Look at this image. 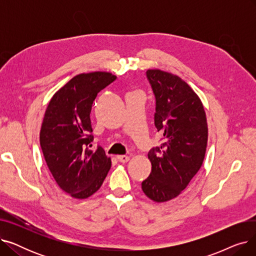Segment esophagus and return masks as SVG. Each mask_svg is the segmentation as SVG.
Returning a JSON list of instances; mask_svg holds the SVG:
<instances>
[{
	"label": "esophagus",
	"instance_id": "esophagus-1",
	"mask_svg": "<svg viewBox=\"0 0 256 256\" xmlns=\"http://www.w3.org/2000/svg\"><path fill=\"white\" fill-rule=\"evenodd\" d=\"M117 160L121 163H126L130 160V156H117Z\"/></svg>",
	"mask_w": 256,
	"mask_h": 256
}]
</instances>
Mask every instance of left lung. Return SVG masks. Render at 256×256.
Here are the masks:
<instances>
[{"label":"left lung","mask_w":256,"mask_h":256,"mask_svg":"<svg viewBox=\"0 0 256 256\" xmlns=\"http://www.w3.org/2000/svg\"><path fill=\"white\" fill-rule=\"evenodd\" d=\"M146 76L156 96L154 126L163 143L148 152L152 172L142 190L156 202H166L186 189L204 163L206 116L197 94L180 76L160 70H148Z\"/></svg>","instance_id":"obj_1"}]
</instances>
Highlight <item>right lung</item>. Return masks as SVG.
<instances>
[{
	"instance_id": "add662e5",
	"label": "right lung",
	"mask_w": 256,
	"mask_h": 256,
	"mask_svg": "<svg viewBox=\"0 0 256 256\" xmlns=\"http://www.w3.org/2000/svg\"><path fill=\"white\" fill-rule=\"evenodd\" d=\"M115 80L106 72L78 74L54 94L46 110L40 146L57 184L74 198L93 195L111 168V158L100 146L89 150L90 112L98 93Z\"/></svg>"
}]
</instances>
